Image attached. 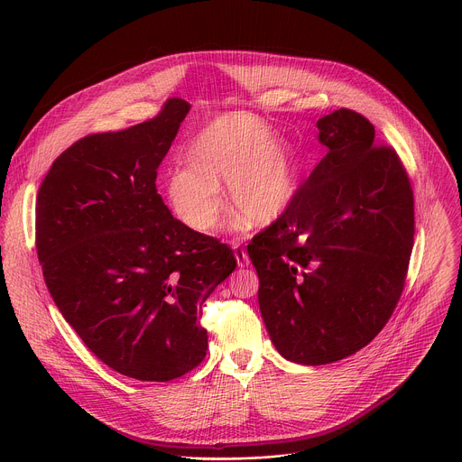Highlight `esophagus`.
Instances as JSON below:
<instances>
[{"instance_id":"esophagus-1","label":"esophagus","mask_w":462,"mask_h":462,"mask_svg":"<svg viewBox=\"0 0 462 462\" xmlns=\"http://www.w3.org/2000/svg\"><path fill=\"white\" fill-rule=\"evenodd\" d=\"M230 245H232V248H234V252H236L237 265H239V267H246L248 263H250V259H248V254H246V250H245L243 243H241L239 239H232V241H230Z\"/></svg>"}]
</instances>
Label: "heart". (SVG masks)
Here are the masks:
<instances>
[{"label": "heart", "instance_id": "heart-1", "mask_svg": "<svg viewBox=\"0 0 462 462\" xmlns=\"http://www.w3.org/2000/svg\"><path fill=\"white\" fill-rule=\"evenodd\" d=\"M219 182H228L234 207L255 223L278 217L298 186L292 148L248 115L208 124L191 146V161L168 171L166 195L177 217L197 232L210 230L223 210Z\"/></svg>", "mask_w": 462, "mask_h": 462}]
</instances>
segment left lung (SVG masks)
Wrapping results in <instances>:
<instances>
[{
	"label": "left lung",
	"mask_w": 462,
	"mask_h": 462,
	"mask_svg": "<svg viewBox=\"0 0 462 462\" xmlns=\"http://www.w3.org/2000/svg\"><path fill=\"white\" fill-rule=\"evenodd\" d=\"M325 157L246 250L259 309L291 362L321 365L365 347L391 318L408 276L413 188L374 127L353 109L316 122Z\"/></svg>",
	"instance_id": "8db88e82"
}]
</instances>
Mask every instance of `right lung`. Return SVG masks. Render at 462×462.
I'll return each instance as SVG.
<instances>
[{
    "label": "right lung",
    "instance_id": "right-lung-1",
    "mask_svg": "<svg viewBox=\"0 0 462 462\" xmlns=\"http://www.w3.org/2000/svg\"><path fill=\"white\" fill-rule=\"evenodd\" d=\"M188 109L168 98L150 120L77 141L36 197V250L56 307L95 356L144 382L205 360L203 303L237 267L228 245L175 219L157 193Z\"/></svg>",
    "mask_w": 462,
    "mask_h": 462
}]
</instances>
